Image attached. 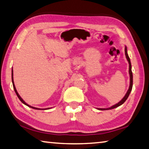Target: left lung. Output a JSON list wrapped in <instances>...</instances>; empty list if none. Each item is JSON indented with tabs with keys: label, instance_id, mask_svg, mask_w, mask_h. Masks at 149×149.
Returning <instances> with one entry per match:
<instances>
[{
	"label": "left lung",
	"instance_id": "obj_1",
	"mask_svg": "<svg viewBox=\"0 0 149 149\" xmlns=\"http://www.w3.org/2000/svg\"><path fill=\"white\" fill-rule=\"evenodd\" d=\"M125 55H126V57L127 58V60H128V63H129V74H130V86H129L128 90V91H127L126 95L124 96V98L122 99L119 102L117 103V104L113 105V106H111V107H109V108H98V109H99V110L112 109H114V108L120 106V105H121L122 104H124V103L125 102L127 98H128L130 94V93H131L132 89V86H133V74H132V65H131V63H130V59L128 53H127V47H125Z\"/></svg>",
	"mask_w": 149,
	"mask_h": 149
}]
</instances>
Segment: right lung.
<instances>
[{
	"mask_svg": "<svg viewBox=\"0 0 149 149\" xmlns=\"http://www.w3.org/2000/svg\"><path fill=\"white\" fill-rule=\"evenodd\" d=\"M12 83H13V89H14V91H15V93H16V94H17V97H18V98H19V99L20 100V101H21V102H22L23 104H24L26 105H27V106H29V107H30L32 108V109H39V108H36V107H32V106H31V105H28L27 104H26V103H25V101H24L22 98H21V96H19V94H18V93H17V90H16V88H15V85H14V83H13V69H12ZM48 109H49V108H48Z\"/></svg>",
	"mask_w": 149,
	"mask_h": 149,
	"instance_id": "1",
	"label": "right lung"
}]
</instances>
